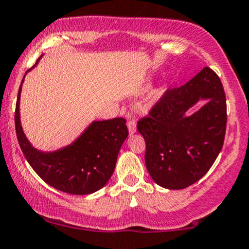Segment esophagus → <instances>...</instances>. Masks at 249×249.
<instances>
[{
	"instance_id": "esophagus-1",
	"label": "esophagus",
	"mask_w": 249,
	"mask_h": 249,
	"mask_svg": "<svg viewBox=\"0 0 249 249\" xmlns=\"http://www.w3.org/2000/svg\"><path fill=\"white\" fill-rule=\"evenodd\" d=\"M127 128H128V133H130V136H132V134L136 133L137 124H136V122L133 121V119H130V121H127Z\"/></svg>"
}]
</instances>
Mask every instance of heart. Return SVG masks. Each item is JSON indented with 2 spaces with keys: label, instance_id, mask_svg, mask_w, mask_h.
I'll return each instance as SVG.
<instances>
[{
  "label": "heart",
  "instance_id": "b5f03b06",
  "mask_svg": "<svg viewBox=\"0 0 249 249\" xmlns=\"http://www.w3.org/2000/svg\"><path fill=\"white\" fill-rule=\"evenodd\" d=\"M164 93H165V88H164V87L156 88V89H154V90L152 91V95H151V102L154 103V102L159 101V99L161 98Z\"/></svg>",
  "mask_w": 249,
  "mask_h": 249
}]
</instances>
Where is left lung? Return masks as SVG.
<instances>
[{"label":"left lung","instance_id":"1","mask_svg":"<svg viewBox=\"0 0 249 249\" xmlns=\"http://www.w3.org/2000/svg\"><path fill=\"white\" fill-rule=\"evenodd\" d=\"M200 100L207 103L188 115ZM226 111L221 81L207 67L185 85L165 92L137 125L146 142L145 164L156 184L182 190L208 172L224 145Z\"/></svg>","mask_w":249,"mask_h":249}]
</instances>
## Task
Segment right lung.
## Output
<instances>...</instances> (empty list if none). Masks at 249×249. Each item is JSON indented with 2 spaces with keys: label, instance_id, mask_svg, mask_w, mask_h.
Instances as JSON below:
<instances>
[{
  "label": "right lung",
  "instance_id": "1",
  "mask_svg": "<svg viewBox=\"0 0 249 249\" xmlns=\"http://www.w3.org/2000/svg\"><path fill=\"white\" fill-rule=\"evenodd\" d=\"M38 62L39 58L33 68ZM23 81L24 77L17 96L15 127L18 144L30 166L48 185L65 193L85 196L104 187L115 171L119 150L128 136L126 121H93L67 146L51 152L37 150L28 141L21 125L19 99Z\"/></svg>",
  "mask_w": 249,
  "mask_h": 249
}]
</instances>
